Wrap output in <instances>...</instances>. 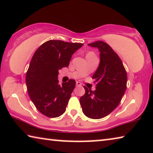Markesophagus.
Instances as JSON below:
<instances>
[{
  "instance_id": "esophagus-1",
  "label": "esophagus",
  "mask_w": 153,
  "mask_h": 153,
  "mask_svg": "<svg viewBox=\"0 0 153 153\" xmlns=\"http://www.w3.org/2000/svg\"><path fill=\"white\" fill-rule=\"evenodd\" d=\"M76 86H81V83H80V82H79V81H76Z\"/></svg>"
}]
</instances>
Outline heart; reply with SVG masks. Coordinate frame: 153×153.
<instances>
[{"label": "heart", "mask_w": 153, "mask_h": 153, "mask_svg": "<svg viewBox=\"0 0 153 153\" xmlns=\"http://www.w3.org/2000/svg\"><path fill=\"white\" fill-rule=\"evenodd\" d=\"M88 54H94V53H93V52H88Z\"/></svg>", "instance_id": "1"}]
</instances>
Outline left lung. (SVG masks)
I'll list each match as a JSON object with an SVG mask.
<instances>
[{"label":"left lung","instance_id":"1","mask_svg":"<svg viewBox=\"0 0 153 153\" xmlns=\"http://www.w3.org/2000/svg\"><path fill=\"white\" fill-rule=\"evenodd\" d=\"M100 51V64L93 74L96 90L84 86L85 93L81 97L83 114L90 119H99L113 111L122 99L127 87V73L121 59L111 47L103 41L88 44Z\"/></svg>","mask_w":153,"mask_h":153}]
</instances>
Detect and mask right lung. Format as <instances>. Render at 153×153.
<instances>
[{
    "label": "right lung",
    "instance_id": "1",
    "mask_svg": "<svg viewBox=\"0 0 153 153\" xmlns=\"http://www.w3.org/2000/svg\"><path fill=\"white\" fill-rule=\"evenodd\" d=\"M83 43L50 40L36 50L26 74V84L31 100L37 110L50 118L65 112L76 81L70 79L59 84V70L69 65L72 55Z\"/></svg>",
    "mask_w": 153,
    "mask_h": 153
}]
</instances>
